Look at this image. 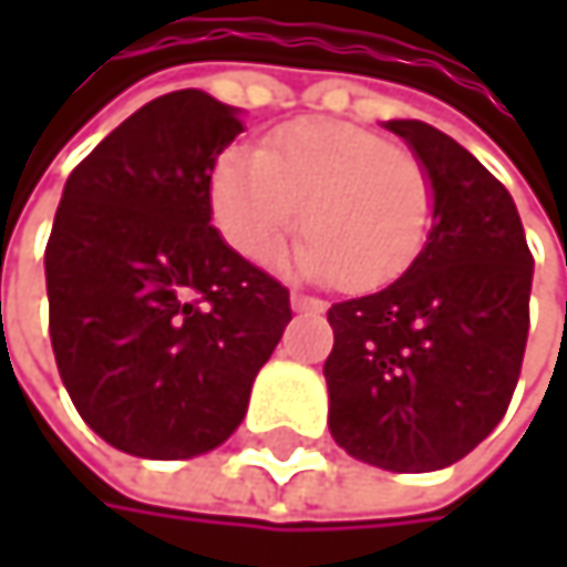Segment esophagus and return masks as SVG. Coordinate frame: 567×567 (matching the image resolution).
I'll return each instance as SVG.
<instances>
[{
  "label": "esophagus",
  "mask_w": 567,
  "mask_h": 567,
  "mask_svg": "<svg viewBox=\"0 0 567 567\" xmlns=\"http://www.w3.org/2000/svg\"><path fill=\"white\" fill-rule=\"evenodd\" d=\"M291 308L295 311H324V301L305 291H291Z\"/></svg>",
  "instance_id": "1"
}]
</instances>
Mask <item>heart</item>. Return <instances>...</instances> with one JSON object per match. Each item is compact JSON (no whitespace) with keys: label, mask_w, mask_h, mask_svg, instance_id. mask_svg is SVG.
I'll list each match as a JSON object with an SVG mask.
<instances>
[{"label":"heart","mask_w":567,"mask_h":567,"mask_svg":"<svg viewBox=\"0 0 567 567\" xmlns=\"http://www.w3.org/2000/svg\"><path fill=\"white\" fill-rule=\"evenodd\" d=\"M209 209L223 239L252 262L298 219L305 236L291 266L301 276L371 291L400 279L423 252L433 179L406 147L358 124L305 117L276 131L262 151L229 147L209 179Z\"/></svg>","instance_id":"1"}]
</instances>
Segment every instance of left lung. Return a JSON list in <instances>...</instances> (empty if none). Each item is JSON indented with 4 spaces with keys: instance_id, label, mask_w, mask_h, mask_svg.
Returning <instances> with one entry per match:
<instances>
[{
    "instance_id": "1",
    "label": "left lung",
    "mask_w": 567,
    "mask_h": 567,
    "mask_svg": "<svg viewBox=\"0 0 567 567\" xmlns=\"http://www.w3.org/2000/svg\"><path fill=\"white\" fill-rule=\"evenodd\" d=\"M426 164L433 226L394 285L328 308V426L354 460L433 473L509 410L528 338L532 252L509 189L423 121H388Z\"/></svg>"
}]
</instances>
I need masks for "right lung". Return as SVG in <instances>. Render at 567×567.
<instances>
[{"instance_id": "obj_1", "label": "right lung", "mask_w": 567, "mask_h": 567, "mask_svg": "<svg viewBox=\"0 0 567 567\" xmlns=\"http://www.w3.org/2000/svg\"><path fill=\"white\" fill-rule=\"evenodd\" d=\"M236 107L186 87L111 131L64 183L45 246L55 364L81 420L144 460H189L243 423L291 321L288 288L209 226Z\"/></svg>"}]
</instances>
